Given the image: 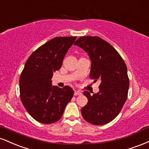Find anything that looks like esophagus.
Listing matches in <instances>:
<instances>
[{
	"instance_id": "34e87169",
	"label": "esophagus",
	"mask_w": 149,
	"mask_h": 149,
	"mask_svg": "<svg viewBox=\"0 0 149 149\" xmlns=\"http://www.w3.org/2000/svg\"><path fill=\"white\" fill-rule=\"evenodd\" d=\"M82 95L81 92L78 91V90H75V91H74V95H75V96H77V95Z\"/></svg>"
}]
</instances>
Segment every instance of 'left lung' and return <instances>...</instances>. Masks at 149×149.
<instances>
[{"instance_id":"left-lung-1","label":"left lung","mask_w":149,"mask_h":149,"mask_svg":"<svg viewBox=\"0 0 149 149\" xmlns=\"http://www.w3.org/2000/svg\"><path fill=\"white\" fill-rule=\"evenodd\" d=\"M74 45L90 57V78L101 82L97 94L83 92L88 102L81 109L82 116L90 124L109 123L118 115L127 100L130 85L127 66L116 49L100 37H80Z\"/></svg>"}]
</instances>
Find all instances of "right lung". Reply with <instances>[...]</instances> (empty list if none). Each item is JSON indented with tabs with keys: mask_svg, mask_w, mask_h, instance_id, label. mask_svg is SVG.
<instances>
[{
	"mask_svg": "<svg viewBox=\"0 0 149 149\" xmlns=\"http://www.w3.org/2000/svg\"><path fill=\"white\" fill-rule=\"evenodd\" d=\"M76 36L56 37L31 54L19 78L20 98L27 112L40 123L51 124L61 118L73 96L69 86H52L53 72L59 70Z\"/></svg>",
	"mask_w": 149,
	"mask_h": 149,
	"instance_id": "add662e5",
	"label": "right lung"
}]
</instances>
